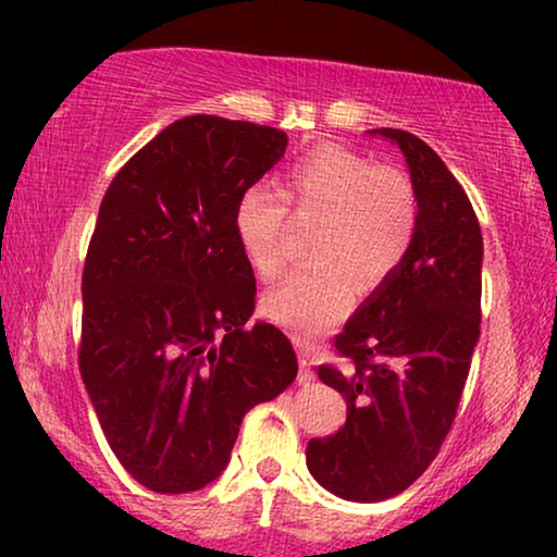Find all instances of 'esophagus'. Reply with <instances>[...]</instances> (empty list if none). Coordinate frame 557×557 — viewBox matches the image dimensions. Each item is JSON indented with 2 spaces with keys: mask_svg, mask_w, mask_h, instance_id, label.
I'll return each instance as SVG.
<instances>
[{
  "mask_svg": "<svg viewBox=\"0 0 557 557\" xmlns=\"http://www.w3.org/2000/svg\"><path fill=\"white\" fill-rule=\"evenodd\" d=\"M314 380V370H311L309 349H301L299 352V385H309Z\"/></svg>",
  "mask_w": 557,
  "mask_h": 557,
  "instance_id": "1",
  "label": "esophagus"
}]
</instances>
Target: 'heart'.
Wrapping results in <instances>:
<instances>
[{
	"mask_svg": "<svg viewBox=\"0 0 557 557\" xmlns=\"http://www.w3.org/2000/svg\"><path fill=\"white\" fill-rule=\"evenodd\" d=\"M286 215L317 220L307 246L311 265L271 288L261 307L273 324L314 339L345 314L352 286L375 292L413 248L418 193L400 166L319 144L286 166L276 193L250 187L240 195L235 238L256 276L276 278L284 269Z\"/></svg>",
	"mask_w": 557,
	"mask_h": 557,
	"instance_id": "b5f03b06",
	"label": "heart"
}]
</instances>
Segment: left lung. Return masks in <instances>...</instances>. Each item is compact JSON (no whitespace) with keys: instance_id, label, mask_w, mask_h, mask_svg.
I'll return each mask as SVG.
<instances>
[{"instance_id":"left-lung-1","label":"left lung","mask_w":557,"mask_h":557,"mask_svg":"<svg viewBox=\"0 0 557 557\" xmlns=\"http://www.w3.org/2000/svg\"><path fill=\"white\" fill-rule=\"evenodd\" d=\"M406 154L418 193L413 248L334 337L349 368L319 364L347 400L337 433L311 438L307 467L349 502L408 490L451 431L482 324V227L467 193L416 134L375 128Z\"/></svg>"}]
</instances>
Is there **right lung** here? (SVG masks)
I'll use <instances>...</instances> for the list:
<instances>
[{
	"label": "right lung",
	"instance_id": "right-lung-1",
	"mask_svg": "<svg viewBox=\"0 0 557 557\" xmlns=\"http://www.w3.org/2000/svg\"><path fill=\"white\" fill-rule=\"evenodd\" d=\"M286 144L281 128L187 116L103 195L83 265L78 364L111 451L151 492L215 482L243 416L299 370L284 332L246 326L256 276L233 225L240 195Z\"/></svg>",
	"mask_w": 557,
	"mask_h": 557
}]
</instances>
